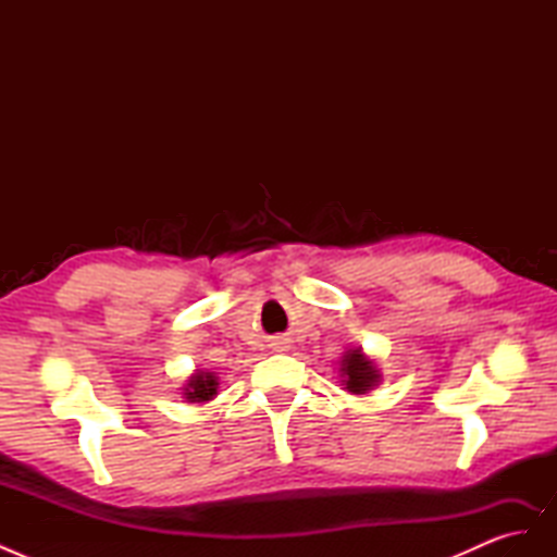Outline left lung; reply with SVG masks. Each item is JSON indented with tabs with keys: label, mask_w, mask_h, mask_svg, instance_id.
<instances>
[{
	"label": "left lung",
	"mask_w": 557,
	"mask_h": 557,
	"mask_svg": "<svg viewBox=\"0 0 557 557\" xmlns=\"http://www.w3.org/2000/svg\"><path fill=\"white\" fill-rule=\"evenodd\" d=\"M342 372H344V383L350 393L356 395H364L367 391H372V387L379 383L381 374L376 372V367L372 360H367L362 356V350H350L346 352V358L342 362Z\"/></svg>",
	"instance_id": "1"
}]
</instances>
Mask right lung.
<instances>
[{"instance_id": "add662e5", "label": "right lung", "mask_w": 557, "mask_h": 557, "mask_svg": "<svg viewBox=\"0 0 557 557\" xmlns=\"http://www.w3.org/2000/svg\"><path fill=\"white\" fill-rule=\"evenodd\" d=\"M218 391V379L211 372H197L190 376L188 387H185V399L188 401H209Z\"/></svg>"}]
</instances>
